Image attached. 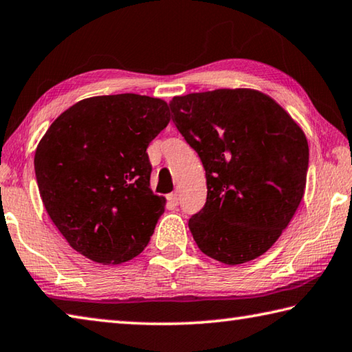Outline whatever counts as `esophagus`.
Segmentation results:
<instances>
[{"instance_id": "34e87169", "label": "esophagus", "mask_w": 352, "mask_h": 352, "mask_svg": "<svg viewBox=\"0 0 352 352\" xmlns=\"http://www.w3.org/2000/svg\"><path fill=\"white\" fill-rule=\"evenodd\" d=\"M166 199H168V204L171 207H176L177 204H179V195H177V193L168 195V196H166Z\"/></svg>"}]
</instances>
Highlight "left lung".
I'll use <instances>...</instances> for the list:
<instances>
[{
    "mask_svg": "<svg viewBox=\"0 0 352 352\" xmlns=\"http://www.w3.org/2000/svg\"><path fill=\"white\" fill-rule=\"evenodd\" d=\"M171 119L206 170L207 201L188 221L207 256L229 266L255 260L291 223L306 188L305 133L255 89L173 97Z\"/></svg>",
    "mask_w": 352,
    "mask_h": 352,
    "instance_id": "8db88e82",
    "label": "left lung"
}]
</instances>
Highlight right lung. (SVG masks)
<instances>
[{
	"label": "right lung",
	"mask_w": 352,
	"mask_h": 352,
	"mask_svg": "<svg viewBox=\"0 0 352 352\" xmlns=\"http://www.w3.org/2000/svg\"><path fill=\"white\" fill-rule=\"evenodd\" d=\"M168 122L160 98L98 96L72 104L43 135L34 159L40 196L78 254L120 264L150 243L165 198L150 188L146 148Z\"/></svg>",
	"instance_id": "right-lung-1"
}]
</instances>
